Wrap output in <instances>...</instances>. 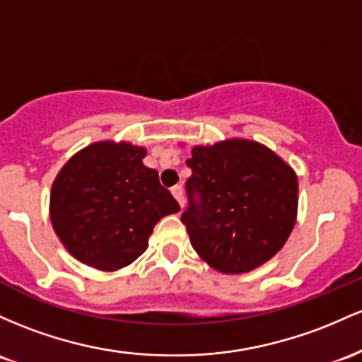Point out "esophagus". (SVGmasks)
I'll list each match as a JSON object with an SVG mask.
<instances>
[{"mask_svg": "<svg viewBox=\"0 0 362 362\" xmlns=\"http://www.w3.org/2000/svg\"><path fill=\"white\" fill-rule=\"evenodd\" d=\"M170 193H173V197L176 198L177 203H180V206L182 209V206H185V194H182L181 186H173V188H170Z\"/></svg>", "mask_w": 362, "mask_h": 362, "instance_id": "34e87169", "label": "esophagus"}]
</instances>
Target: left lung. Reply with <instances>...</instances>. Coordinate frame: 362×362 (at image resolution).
I'll return each instance as SVG.
<instances>
[{
    "instance_id": "left-lung-1",
    "label": "left lung",
    "mask_w": 362,
    "mask_h": 362,
    "mask_svg": "<svg viewBox=\"0 0 362 362\" xmlns=\"http://www.w3.org/2000/svg\"><path fill=\"white\" fill-rule=\"evenodd\" d=\"M186 165L181 222L212 269L245 274L279 253L298 210V177L286 162L257 141L227 140L194 147Z\"/></svg>"
}]
</instances>
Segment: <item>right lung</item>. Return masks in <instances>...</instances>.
Instances as JSON below:
<instances>
[{
    "label": "right lung",
    "mask_w": 362,
    "mask_h": 362,
    "mask_svg": "<svg viewBox=\"0 0 362 362\" xmlns=\"http://www.w3.org/2000/svg\"><path fill=\"white\" fill-rule=\"evenodd\" d=\"M145 148L100 141L66 162L51 192V222L64 247L99 270L140 257L162 217L180 205L144 165Z\"/></svg>",
    "instance_id": "right-lung-1"
}]
</instances>
